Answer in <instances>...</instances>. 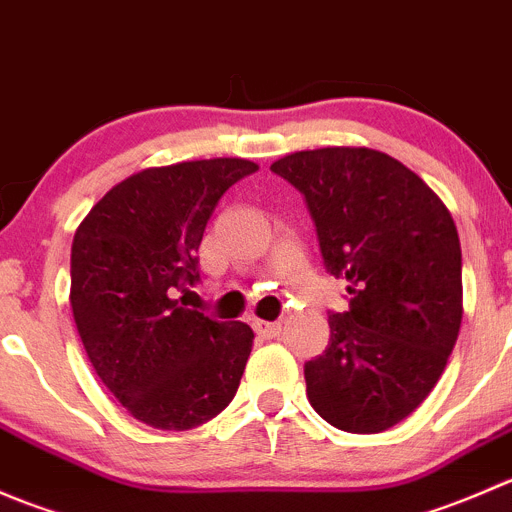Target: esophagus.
I'll list each match as a JSON object with an SVG mask.
<instances>
[{
	"mask_svg": "<svg viewBox=\"0 0 512 512\" xmlns=\"http://www.w3.org/2000/svg\"><path fill=\"white\" fill-rule=\"evenodd\" d=\"M252 327H255V332L260 334L262 339H275V337H280V332H282L280 322H265V319H255V322H252Z\"/></svg>",
	"mask_w": 512,
	"mask_h": 512,
	"instance_id": "esophagus-1",
	"label": "esophagus"
}]
</instances>
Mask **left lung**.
Wrapping results in <instances>:
<instances>
[{
  "instance_id": "obj_1",
  "label": "left lung",
  "mask_w": 512,
  "mask_h": 512,
  "mask_svg": "<svg viewBox=\"0 0 512 512\" xmlns=\"http://www.w3.org/2000/svg\"><path fill=\"white\" fill-rule=\"evenodd\" d=\"M272 170L304 195L324 265L352 294L329 317V347L304 364L309 404L342 431H386L421 406L456 347V223L414 170L371 148L297 151Z\"/></svg>"
}]
</instances>
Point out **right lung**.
<instances>
[{
	"label": "right lung",
	"mask_w": 512,
	"mask_h": 512,
	"mask_svg": "<svg viewBox=\"0 0 512 512\" xmlns=\"http://www.w3.org/2000/svg\"><path fill=\"white\" fill-rule=\"evenodd\" d=\"M245 158L185 160L113 185L71 245V312L86 356L133 418L188 431L225 409L240 386L252 329L188 309L175 294L198 282V247Z\"/></svg>",
	"instance_id": "1"
}]
</instances>
